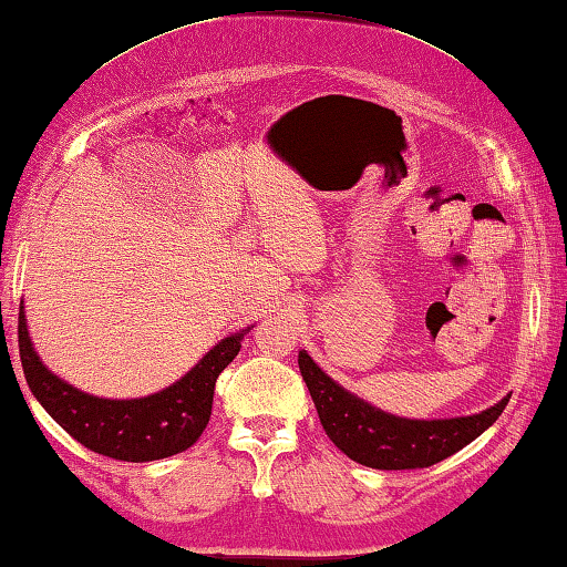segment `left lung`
<instances>
[{
	"label": "left lung",
	"mask_w": 567,
	"mask_h": 567,
	"mask_svg": "<svg viewBox=\"0 0 567 567\" xmlns=\"http://www.w3.org/2000/svg\"><path fill=\"white\" fill-rule=\"evenodd\" d=\"M299 369L323 431L336 449H341L351 461L379 471H411L441 463L488 431L511 401V395H505L488 411L463 419L413 421L375 409L341 389L306 351L299 353Z\"/></svg>",
	"instance_id": "1"
}]
</instances>
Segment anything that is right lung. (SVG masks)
<instances>
[{"label": "right lung", "instance_id": "right-lung-1", "mask_svg": "<svg viewBox=\"0 0 567 567\" xmlns=\"http://www.w3.org/2000/svg\"><path fill=\"white\" fill-rule=\"evenodd\" d=\"M248 331L251 326L218 341L168 389L144 399L112 401L74 389L39 361L29 339L22 303L17 326L19 359L34 399L74 441L99 455L126 463L158 461L192 449L212 419L218 373L241 351V339Z\"/></svg>", "mask_w": 567, "mask_h": 567}]
</instances>
